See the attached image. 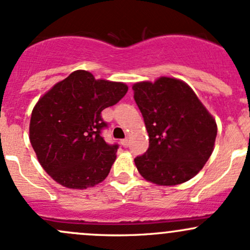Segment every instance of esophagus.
Segmentation results:
<instances>
[{
	"label": "esophagus",
	"mask_w": 250,
	"mask_h": 250,
	"mask_svg": "<svg viewBox=\"0 0 250 250\" xmlns=\"http://www.w3.org/2000/svg\"><path fill=\"white\" fill-rule=\"evenodd\" d=\"M121 145H122L123 147H128V145H129V139L125 138V139H123V140H121Z\"/></svg>",
	"instance_id": "34e87169"
}]
</instances>
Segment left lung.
<instances>
[{
	"instance_id": "1",
	"label": "left lung",
	"mask_w": 250,
	"mask_h": 250,
	"mask_svg": "<svg viewBox=\"0 0 250 250\" xmlns=\"http://www.w3.org/2000/svg\"><path fill=\"white\" fill-rule=\"evenodd\" d=\"M149 138L148 149L134 159L144 178L176 186L193 178L214 148L217 123L182 80L162 77L133 85Z\"/></svg>"
}]
</instances>
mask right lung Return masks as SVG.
<instances>
[{
	"mask_svg": "<svg viewBox=\"0 0 250 250\" xmlns=\"http://www.w3.org/2000/svg\"><path fill=\"white\" fill-rule=\"evenodd\" d=\"M127 91L123 83L96 80L90 72L75 70L39 99L31 115L30 141L52 180L86 189L106 178L118 145H109L102 136L107 127L102 111Z\"/></svg>",
	"mask_w": 250,
	"mask_h": 250,
	"instance_id": "right-lung-1",
	"label": "right lung"
}]
</instances>
